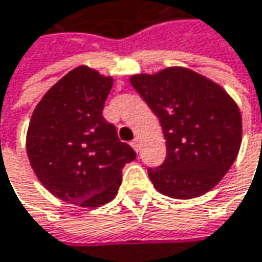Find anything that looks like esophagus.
I'll return each instance as SVG.
<instances>
[{
    "label": "esophagus",
    "instance_id": "34e87169",
    "mask_svg": "<svg viewBox=\"0 0 262 262\" xmlns=\"http://www.w3.org/2000/svg\"><path fill=\"white\" fill-rule=\"evenodd\" d=\"M130 145H132V148H133V150H135L136 153H138V151L141 150V144H139V139H138V138H135V139L132 141Z\"/></svg>",
    "mask_w": 262,
    "mask_h": 262
}]
</instances>
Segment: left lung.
Wrapping results in <instances>:
<instances>
[{
	"mask_svg": "<svg viewBox=\"0 0 262 262\" xmlns=\"http://www.w3.org/2000/svg\"><path fill=\"white\" fill-rule=\"evenodd\" d=\"M130 83L159 118L166 141L163 165L148 169L156 190L176 200L210 192L240 151L235 100L219 83L180 66L132 75Z\"/></svg>",
	"mask_w": 262,
	"mask_h": 262,
	"instance_id": "left-lung-1",
	"label": "left lung"
}]
</instances>
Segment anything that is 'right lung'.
I'll list each match as a JSON object with an SVG mask.
<instances>
[{"label": "right lung", "instance_id": "obj_1", "mask_svg": "<svg viewBox=\"0 0 262 262\" xmlns=\"http://www.w3.org/2000/svg\"><path fill=\"white\" fill-rule=\"evenodd\" d=\"M112 83V76L79 66L46 91L31 115L30 165L67 204L94 208L114 200L124 165L136 157L102 115Z\"/></svg>", "mask_w": 262, "mask_h": 262}]
</instances>
